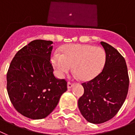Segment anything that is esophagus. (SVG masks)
<instances>
[{"label": "esophagus", "mask_w": 135, "mask_h": 135, "mask_svg": "<svg viewBox=\"0 0 135 135\" xmlns=\"http://www.w3.org/2000/svg\"><path fill=\"white\" fill-rule=\"evenodd\" d=\"M73 86H74L73 83H70V82H68V83H67L68 89H70L71 87H73Z\"/></svg>", "instance_id": "esophagus-1"}]
</instances>
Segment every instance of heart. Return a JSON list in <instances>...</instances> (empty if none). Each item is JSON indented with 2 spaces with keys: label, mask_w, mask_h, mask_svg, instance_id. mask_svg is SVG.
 Returning a JSON list of instances; mask_svg holds the SVG:
<instances>
[{
  "label": "heart",
  "mask_w": 135,
  "mask_h": 135,
  "mask_svg": "<svg viewBox=\"0 0 135 135\" xmlns=\"http://www.w3.org/2000/svg\"><path fill=\"white\" fill-rule=\"evenodd\" d=\"M103 48L85 44L69 45L62 49V54L54 52L52 63L56 74L62 77L73 66L79 79L89 81L98 76L105 62Z\"/></svg>",
  "instance_id": "1"
}]
</instances>
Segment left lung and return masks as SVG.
Returning a JSON list of instances; mask_svg holds the SVG:
<instances>
[{
    "instance_id": "8db88e82",
    "label": "left lung",
    "mask_w": 135,
    "mask_h": 135,
    "mask_svg": "<svg viewBox=\"0 0 135 135\" xmlns=\"http://www.w3.org/2000/svg\"><path fill=\"white\" fill-rule=\"evenodd\" d=\"M105 52L102 71L82 83L84 93L78 107L88 122L101 124L112 118L124 102L129 86L128 69L124 57L111 45L100 42Z\"/></svg>"
}]
</instances>
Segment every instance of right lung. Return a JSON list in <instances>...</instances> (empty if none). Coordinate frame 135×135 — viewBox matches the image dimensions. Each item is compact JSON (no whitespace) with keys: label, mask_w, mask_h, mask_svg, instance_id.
<instances>
[{"label":"right lung","mask_w":135,"mask_h":135,"mask_svg":"<svg viewBox=\"0 0 135 135\" xmlns=\"http://www.w3.org/2000/svg\"><path fill=\"white\" fill-rule=\"evenodd\" d=\"M52 41L36 40L22 48L12 60L7 74L8 97L23 116L37 120L54 110L67 82L56 79L50 62Z\"/></svg>","instance_id":"add662e5"}]
</instances>
